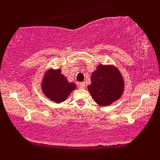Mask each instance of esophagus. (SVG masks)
Listing matches in <instances>:
<instances>
[{"instance_id":"1","label":"esophagus","mask_w":160,"mask_h":160,"mask_svg":"<svg viewBox=\"0 0 160 160\" xmlns=\"http://www.w3.org/2000/svg\"><path fill=\"white\" fill-rule=\"evenodd\" d=\"M79 87L81 89H85V87H86V84H85L84 82H80Z\"/></svg>"}]
</instances>
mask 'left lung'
<instances>
[{
  "instance_id": "8db88e82",
  "label": "left lung",
  "mask_w": 160,
  "mask_h": 160,
  "mask_svg": "<svg viewBox=\"0 0 160 160\" xmlns=\"http://www.w3.org/2000/svg\"><path fill=\"white\" fill-rule=\"evenodd\" d=\"M88 89L93 99L100 106H108L121 97L124 83L119 71L114 66L99 65L92 74Z\"/></svg>"
}]
</instances>
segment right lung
I'll use <instances>...</instances> for the list:
<instances>
[{
  "instance_id": "1",
  "label": "right lung",
  "mask_w": 160,
  "mask_h": 160,
  "mask_svg": "<svg viewBox=\"0 0 160 160\" xmlns=\"http://www.w3.org/2000/svg\"><path fill=\"white\" fill-rule=\"evenodd\" d=\"M76 88L73 83H69L61 74L60 69L49 70L46 72L42 82V89L45 95L56 102H61L67 99Z\"/></svg>"
}]
</instances>
